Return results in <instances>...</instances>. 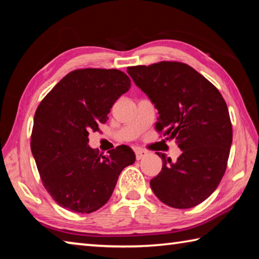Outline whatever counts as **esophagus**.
Returning <instances> with one entry per match:
<instances>
[{
	"mask_svg": "<svg viewBox=\"0 0 259 259\" xmlns=\"http://www.w3.org/2000/svg\"><path fill=\"white\" fill-rule=\"evenodd\" d=\"M147 155V152L144 151V150H137L136 151V159L140 160L143 159V157H145Z\"/></svg>",
	"mask_w": 259,
	"mask_h": 259,
	"instance_id": "1",
	"label": "esophagus"
}]
</instances>
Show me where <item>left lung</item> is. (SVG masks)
<instances>
[{
    "instance_id": "1",
    "label": "left lung",
    "mask_w": 259,
    "mask_h": 259,
    "mask_svg": "<svg viewBox=\"0 0 259 259\" xmlns=\"http://www.w3.org/2000/svg\"><path fill=\"white\" fill-rule=\"evenodd\" d=\"M126 72L159 111L155 129L176 138L183 151L175 162L157 153L163 163L151 179L152 191L169 207H195L212 194L227 166L233 133L224 98L211 82L179 61Z\"/></svg>"
}]
</instances>
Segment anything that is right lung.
<instances>
[{
  "mask_svg": "<svg viewBox=\"0 0 259 259\" xmlns=\"http://www.w3.org/2000/svg\"><path fill=\"white\" fill-rule=\"evenodd\" d=\"M130 85L119 69H75L38 105L30 150L43 186L60 207L81 213L102 208L122 170L136 161L125 145L103 156L88 146L90 131L108 120L109 109Z\"/></svg>",
  "mask_w": 259,
  "mask_h": 259,
  "instance_id": "obj_1",
  "label": "right lung"
}]
</instances>
